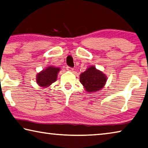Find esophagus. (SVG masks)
I'll use <instances>...</instances> for the list:
<instances>
[{
  "label": "esophagus",
  "mask_w": 148,
  "mask_h": 148,
  "mask_svg": "<svg viewBox=\"0 0 148 148\" xmlns=\"http://www.w3.org/2000/svg\"><path fill=\"white\" fill-rule=\"evenodd\" d=\"M66 69H67L68 70H69V71H73V70H74L73 68H71V67H69V66H67Z\"/></svg>",
  "instance_id": "esophagus-1"
}]
</instances>
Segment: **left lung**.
Wrapping results in <instances>:
<instances>
[{
	"mask_svg": "<svg viewBox=\"0 0 148 148\" xmlns=\"http://www.w3.org/2000/svg\"><path fill=\"white\" fill-rule=\"evenodd\" d=\"M107 76L101 71L91 66L79 75V82L86 91L95 92L103 88L107 82Z\"/></svg>",
	"mask_w": 148,
	"mask_h": 148,
	"instance_id": "obj_1",
	"label": "left lung"
}]
</instances>
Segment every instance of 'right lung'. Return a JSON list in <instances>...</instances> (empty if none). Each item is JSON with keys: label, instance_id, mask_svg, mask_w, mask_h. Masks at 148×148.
<instances>
[{"label": "right lung", "instance_id": "add662e5", "mask_svg": "<svg viewBox=\"0 0 148 148\" xmlns=\"http://www.w3.org/2000/svg\"><path fill=\"white\" fill-rule=\"evenodd\" d=\"M60 68L48 66L37 74L36 82L39 86L47 88L57 80Z\"/></svg>", "mask_w": 148, "mask_h": 148}]
</instances>
